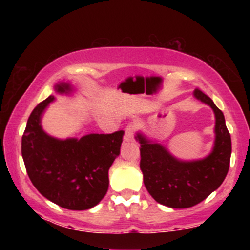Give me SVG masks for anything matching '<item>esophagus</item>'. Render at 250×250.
Returning a JSON list of instances; mask_svg holds the SVG:
<instances>
[{
    "instance_id": "34e87169",
    "label": "esophagus",
    "mask_w": 250,
    "mask_h": 250,
    "mask_svg": "<svg viewBox=\"0 0 250 250\" xmlns=\"http://www.w3.org/2000/svg\"><path fill=\"white\" fill-rule=\"evenodd\" d=\"M134 133H135V125L128 124L125 128V136L124 140L126 142H133L134 141Z\"/></svg>"
}]
</instances>
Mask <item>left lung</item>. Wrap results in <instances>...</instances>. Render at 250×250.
<instances>
[{"mask_svg":"<svg viewBox=\"0 0 250 250\" xmlns=\"http://www.w3.org/2000/svg\"><path fill=\"white\" fill-rule=\"evenodd\" d=\"M193 97L209 105L215 115L213 150L205 158L179 159L162 143L148 139L142 132L135 135L141 146L143 183L157 203L170 208H189L201 203L223 183L230 167L231 136L223 112L198 88Z\"/></svg>","mask_w":250,"mask_h":250,"instance_id":"8db88e82","label":"left lung"}]
</instances>
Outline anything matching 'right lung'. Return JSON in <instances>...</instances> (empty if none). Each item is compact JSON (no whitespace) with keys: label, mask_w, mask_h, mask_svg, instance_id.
Returning a JSON list of instances; mask_svg holds the SVG:
<instances>
[{"label":"right lung","mask_w":250,"mask_h":250,"mask_svg":"<svg viewBox=\"0 0 250 250\" xmlns=\"http://www.w3.org/2000/svg\"><path fill=\"white\" fill-rule=\"evenodd\" d=\"M58 94H70V83L54 86ZM50 95L36 105L27 121L21 140V155L27 174L39 192L60 207L85 210L97 206L109 187L108 172L121 153L124 131L112 134H86L58 139L42 127V116Z\"/></svg>","instance_id":"right-lung-1"}]
</instances>
